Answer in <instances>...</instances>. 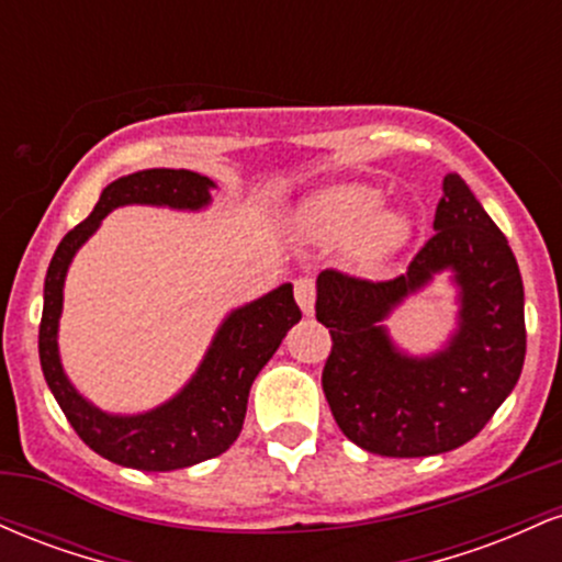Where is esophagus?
Instances as JSON below:
<instances>
[{"mask_svg":"<svg viewBox=\"0 0 562 562\" xmlns=\"http://www.w3.org/2000/svg\"><path fill=\"white\" fill-rule=\"evenodd\" d=\"M293 290H295V301H299L301 312L306 314V317H312L314 301H317V282H314L312 277H299Z\"/></svg>","mask_w":562,"mask_h":562,"instance_id":"esophagus-1","label":"esophagus"}]
</instances>
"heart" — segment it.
<instances>
[{
	"mask_svg": "<svg viewBox=\"0 0 562 562\" xmlns=\"http://www.w3.org/2000/svg\"><path fill=\"white\" fill-rule=\"evenodd\" d=\"M378 205L380 192L375 187H335L308 203L303 224L308 235L325 243L344 240L353 231L351 245H348L351 261L372 269L398 254L412 235V222L404 211L379 209L375 212Z\"/></svg>",
	"mask_w": 562,
	"mask_h": 562,
	"instance_id": "1",
	"label": "heart"
}]
</instances>
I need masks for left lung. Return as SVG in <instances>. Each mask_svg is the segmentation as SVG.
<instances>
[{
  "instance_id": "1",
  "label": "left lung",
  "mask_w": 562,
  "mask_h": 562,
  "mask_svg": "<svg viewBox=\"0 0 562 562\" xmlns=\"http://www.w3.org/2000/svg\"><path fill=\"white\" fill-rule=\"evenodd\" d=\"M434 229L393 280H359L335 269L317 277V319L333 338L322 389L348 441L372 454L430 457L462 447L492 420L524 370L518 261L460 173L443 177ZM447 268L461 290L458 330L441 352L409 358L382 322Z\"/></svg>"
}]
</instances>
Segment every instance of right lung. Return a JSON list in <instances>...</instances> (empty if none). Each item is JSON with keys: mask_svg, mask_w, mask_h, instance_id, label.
Here are the masks:
<instances>
[{"mask_svg": "<svg viewBox=\"0 0 562 562\" xmlns=\"http://www.w3.org/2000/svg\"><path fill=\"white\" fill-rule=\"evenodd\" d=\"M214 187L209 177L187 169H145L115 179L102 190L92 214L63 237L49 261L38 325L44 380L81 441L115 465L166 473L227 451L243 430L256 375L272 359L290 327L301 319L290 282L235 308L218 325L190 383L166 404L142 415L102 412L74 389L60 364L57 327L63 314V285L76 250L94 235L113 209L166 205L177 211H200L211 203Z\"/></svg>", "mask_w": 562, "mask_h": 562, "instance_id": "add662e5", "label": "right lung"}]
</instances>
